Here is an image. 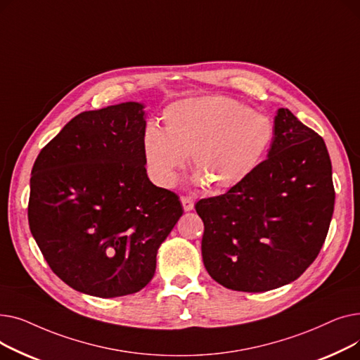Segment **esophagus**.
Returning <instances> with one entry per match:
<instances>
[{
    "label": "esophagus",
    "instance_id": "1",
    "mask_svg": "<svg viewBox=\"0 0 360 360\" xmlns=\"http://www.w3.org/2000/svg\"><path fill=\"white\" fill-rule=\"evenodd\" d=\"M181 202H182V207H184L185 212H191L194 209V200L191 197L182 195L181 197Z\"/></svg>",
    "mask_w": 360,
    "mask_h": 360
}]
</instances>
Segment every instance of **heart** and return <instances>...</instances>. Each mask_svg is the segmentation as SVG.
I'll return each instance as SVG.
<instances>
[{
	"mask_svg": "<svg viewBox=\"0 0 360 360\" xmlns=\"http://www.w3.org/2000/svg\"><path fill=\"white\" fill-rule=\"evenodd\" d=\"M165 129L148 124L143 153L148 174L170 188L191 155L194 184L224 191L247 179L273 143L271 120L224 96H201L176 102L163 113Z\"/></svg>",
	"mask_w": 360,
	"mask_h": 360,
	"instance_id": "obj_1",
	"label": "heart"
}]
</instances>
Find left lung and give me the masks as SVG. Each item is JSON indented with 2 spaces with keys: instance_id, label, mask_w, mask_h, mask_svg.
<instances>
[{
  "instance_id": "obj_1",
  "label": "left lung",
  "mask_w": 360,
  "mask_h": 360,
  "mask_svg": "<svg viewBox=\"0 0 360 360\" xmlns=\"http://www.w3.org/2000/svg\"><path fill=\"white\" fill-rule=\"evenodd\" d=\"M334 198L324 140L280 108L267 159L226 194L195 204L205 270L238 292L289 285L323 248Z\"/></svg>"
}]
</instances>
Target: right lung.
Masks as SVG:
<instances>
[{"instance_id":"add662e5","label":"right lung","mask_w":360,"mask_h":360,"mask_svg":"<svg viewBox=\"0 0 360 360\" xmlns=\"http://www.w3.org/2000/svg\"><path fill=\"white\" fill-rule=\"evenodd\" d=\"M144 105L74 117L34 160L29 226L51 270L74 290L140 292L182 216L179 197L151 184L143 153Z\"/></svg>"}]
</instances>
